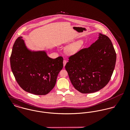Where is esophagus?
I'll return each instance as SVG.
<instances>
[{
	"mask_svg": "<svg viewBox=\"0 0 130 130\" xmlns=\"http://www.w3.org/2000/svg\"><path fill=\"white\" fill-rule=\"evenodd\" d=\"M67 62V61L66 60H63V67H65V66H66Z\"/></svg>",
	"mask_w": 130,
	"mask_h": 130,
	"instance_id": "obj_1",
	"label": "esophagus"
}]
</instances>
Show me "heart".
<instances>
[{
    "label": "heart",
    "instance_id": "obj_1",
    "mask_svg": "<svg viewBox=\"0 0 130 130\" xmlns=\"http://www.w3.org/2000/svg\"><path fill=\"white\" fill-rule=\"evenodd\" d=\"M84 44V41L83 40H79L75 42L68 47L67 50V53L70 55L76 54L83 48Z\"/></svg>",
    "mask_w": 130,
    "mask_h": 130
}]
</instances>
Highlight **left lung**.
Returning <instances> with one entry per match:
<instances>
[{
  "mask_svg": "<svg viewBox=\"0 0 130 130\" xmlns=\"http://www.w3.org/2000/svg\"><path fill=\"white\" fill-rule=\"evenodd\" d=\"M65 68L74 88L80 93H94L111 79L116 53L110 39L99 34L97 40L88 48L69 57Z\"/></svg>",
  "mask_w": 130,
  "mask_h": 130,
  "instance_id": "8db88e82",
  "label": "left lung"
}]
</instances>
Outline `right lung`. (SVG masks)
I'll list each match as a JSON object with an SVG mask.
<instances>
[{"mask_svg": "<svg viewBox=\"0 0 130 130\" xmlns=\"http://www.w3.org/2000/svg\"><path fill=\"white\" fill-rule=\"evenodd\" d=\"M63 60L62 56L50 58L44 51H29L21 37L15 40L10 57L11 69L19 86L36 95L46 94L54 88Z\"/></svg>", "mask_w": 130, "mask_h": 130, "instance_id": "1", "label": "right lung"}]
</instances>
